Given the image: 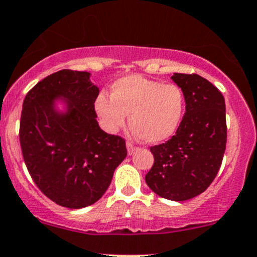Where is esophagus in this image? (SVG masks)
<instances>
[{
  "instance_id": "obj_1",
  "label": "esophagus",
  "mask_w": 257,
  "mask_h": 257,
  "mask_svg": "<svg viewBox=\"0 0 257 257\" xmlns=\"http://www.w3.org/2000/svg\"><path fill=\"white\" fill-rule=\"evenodd\" d=\"M126 146H127V153H128V155L134 154V153L136 152L137 148H138V147L134 146V144H132L131 142H127V144H126Z\"/></svg>"
}]
</instances>
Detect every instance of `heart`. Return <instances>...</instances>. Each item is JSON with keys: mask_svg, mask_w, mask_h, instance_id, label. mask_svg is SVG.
Instances as JSON below:
<instances>
[{"mask_svg": "<svg viewBox=\"0 0 257 257\" xmlns=\"http://www.w3.org/2000/svg\"><path fill=\"white\" fill-rule=\"evenodd\" d=\"M186 98L175 83H163L141 75H128L116 80L110 87V99L100 94L96 110L109 131L130 126L141 141L159 143L177 131L183 119Z\"/></svg>", "mask_w": 257, "mask_h": 257, "instance_id": "b5f03b06", "label": "heart"}]
</instances>
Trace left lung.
<instances>
[{
  "label": "left lung",
  "instance_id": "obj_1",
  "mask_svg": "<svg viewBox=\"0 0 257 257\" xmlns=\"http://www.w3.org/2000/svg\"><path fill=\"white\" fill-rule=\"evenodd\" d=\"M182 88L186 113L180 127L165 143L151 147L154 164L146 182L155 194L183 201L206 191L217 175L227 143L224 98L198 74L175 73Z\"/></svg>",
  "mask_w": 257,
  "mask_h": 257
}]
</instances>
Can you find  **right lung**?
Listing matches in <instances>:
<instances>
[{
  "mask_svg": "<svg viewBox=\"0 0 257 257\" xmlns=\"http://www.w3.org/2000/svg\"><path fill=\"white\" fill-rule=\"evenodd\" d=\"M98 93L90 73L63 69L37 82L23 103L19 141L29 174L46 197L69 209L99 200L127 155L125 140L98 125ZM59 96L65 113L54 109Z\"/></svg>",
  "mask_w": 257,
  "mask_h": 257,
  "instance_id": "obj_1",
  "label": "right lung"
}]
</instances>
